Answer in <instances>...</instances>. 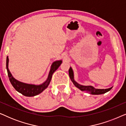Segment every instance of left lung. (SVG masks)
<instances>
[{
	"mask_svg": "<svg viewBox=\"0 0 126 126\" xmlns=\"http://www.w3.org/2000/svg\"><path fill=\"white\" fill-rule=\"evenodd\" d=\"M69 77L70 80L73 82L75 86H76L77 88L80 89L81 91H85L86 92L89 93V94H104L105 93L108 92L112 89L111 87L110 88L108 89H96L94 87H93L91 85H82L81 84H79L78 82H77L75 80V78H74V73L73 70L72 69L71 67H70L69 69Z\"/></svg>",
	"mask_w": 126,
	"mask_h": 126,
	"instance_id": "obj_1",
	"label": "left lung"
}]
</instances>
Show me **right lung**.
<instances>
[{
	"label": "right lung",
	"instance_id": "add662e5",
	"mask_svg": "<svg viewBox=\"0 0 126 126\" xmlns=\"http://www.w3.org/2000/svg\"><path fill=\"white\" fill-rule=\"evenodd\" d=\"M8 63H9V59L7 56L6 58V69L7 71L8 76L9 77V80L12 85L18 92L20 93L23 95L28 96V97H32V96L38 95L41 92H42L46 88H47L50 82L53 73L60 66V65L63 63V61L57 60V61L53 62L50 66L47 79L43 83L38 84V85L25 83V82L19 81L15 79L12 75L9 69H8Z\"/></svg>",
	"mask_w": 126,
	"mask_h": 126
}]
</instances>
